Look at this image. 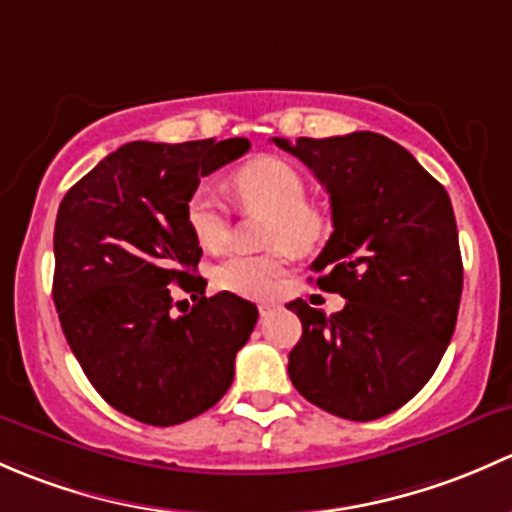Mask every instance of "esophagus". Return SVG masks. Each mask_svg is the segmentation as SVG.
Returning <instances> with one entry per match:
<instances>
[{
  "label": "esophagus",
  "mask_w": 512,
  "mask_h": 512,
  "mask_svg": "<svg viewBox=\"0 0 512 512\" xmlns=\"http://www.w3.org/2000/svg\"><path fill=\"white\" fill-rule=\"evenodd\" d=\"M276 308H278V303H258V313L261 315H268L271 310H276Z\"/></svg>",
  "instance_id": "1"
}]
</instances>
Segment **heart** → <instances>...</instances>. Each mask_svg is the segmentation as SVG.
Here are the masks:
<instances>
[{"mask_svg":"<svg viewBox=\"0 0 512 512\" xmlns=\"http://www.w3.org/2000/svg\"><path fill=\"white\" fill-rule=\"evenodd\" d=\"M229 189L246 209L271 212L268 244L276 246L261 256L231 254L212 271L214 288L241 298H268L276 293L293 249L310 251L328 236V217L323 209L305 202V179L288 162L258 157L229 177ZM187 224L197 244L207 251H221L229 241V217L217 194L199 187L187 202Z\"/></svg>","mask_w":512,"mask_h":512,"instance_id":"heart-1","label":"heart"}]
</instances>
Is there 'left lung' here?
<instances>
[{"mask_svg": "<svg viewBox=\"0 0 512 512\" xmlns=\"http://www.w3.org/2000/svg\"><path fill=\"white\" fill-rule=\"evenodd\" d=\"M273 142L328 189L333 234L313 261L315 283L347 298L333 315L288 303L303 323L288 355L293 387L350 421L397 412L456 328L463 263L449 194L412 152L370 130Z\"/></svg>", "mask_w": 512, "mask_h": 512, "instance_id": "left-lung-1", "label": "left lung"}]
</instances>
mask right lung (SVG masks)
<instances>
[{"label":"right lung","instance_id":"add662e5","mask_svg":"<svg viewBox=\"0 0 512 512\" xmlns=\"http://www.w3.org/2000/svg\"><path fill=\"white\" fill-rule=\"evenodd\" d=\"M246 138L128 142L63 197L54 229V303L63 335L100 397L142 424L212 409L234 382L254 303L204 295L187 224L199 179L249 152ZM170 285L200 293L177 316Z\"/></svg>","mask_w":512,"mask_h":512}]
</instances>
